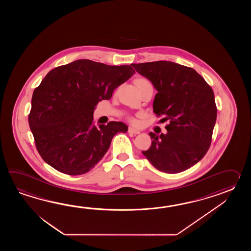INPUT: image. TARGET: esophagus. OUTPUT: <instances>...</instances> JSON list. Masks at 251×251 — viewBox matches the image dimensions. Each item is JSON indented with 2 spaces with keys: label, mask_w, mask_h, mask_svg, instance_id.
<instances>
[{
  "label": "esophagus",
  "mask_w": 251,
  "mask_h": 251,
  "mask_svg": "<svg viewBox=\"0 0 251 251\" xmlns=\"http://www.w3.org/2000/svg\"><path fill=\"white\" fill-rule=\"evenodd\" d=\"M128 133H132V134H138V133H140V131L135 130V129L132 127H129L128 128Z\"/></svg>",
  "instance_id": "esophagus-1"
}]
</instances>
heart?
<instances>
[{"label":"heart","instance_id":"1","mask_svg":"<svg viewBox=\"0 0 251 251\" xmlns=\"http://www.w3.org/2000/svg\"><path fill=\"white\" fill-rule=\"evenodd\" d=\"M135 83H136V85L138 87L139 90H141L144 86L151 84V82H150L149 80H146V79H138V80H136ZM129 121L132 124L136 123V120L133 118H129Z\"/></svg>","mask_w":251,"mask_h":251}]
</instances>
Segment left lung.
Listing matches in <instances>:
<instances>
[{"label":"left lung","instance_id":"left-lung-1","mask_svg":"<svg viewBox=\"0 0 251 251\" xmlns=\"http://www.w3.org/2000/svg\"><path fill=\"white\" fill-rule=\"evenodd\" d=\"M131 65L154 86L153 112L170 122L167 133H149L151 145L143 154L166 173L191 168L203 159L212 142L217 116L212 88L195 70L173 62Z\"/></svg>","mask_w":251,"mask_h":251}]
</instances>
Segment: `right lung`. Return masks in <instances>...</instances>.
<instances>
[{
  "instance_id": "add662e5",
  "label": "right lung",
  "mask_w": 251,
  "mask_h": 251,
  "mask_svg": "<svg viewBox=\"0 0 251 251\" xmlns=\"http://www.w3.org/2000/svg\"><path fill=\"white\" fill-rule=\"evenodd\" d=\"M134 74L131 65H107L80 59L50 71L35 89L28 116L40 156L56 171L81 175L106 154L116 133L127 126L111 121L96 126L99 101Z\"/></svg>"
}]
</instances>
